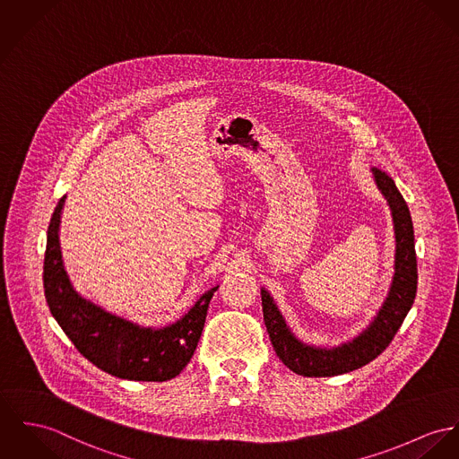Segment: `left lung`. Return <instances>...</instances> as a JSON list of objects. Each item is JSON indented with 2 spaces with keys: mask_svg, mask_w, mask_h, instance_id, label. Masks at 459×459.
Returning <instances> with one entry per match:
<instances>
[{
  "mask_svg": "<svg viewBox=\"0 0 459 459\" xmlns=\"http://www.w3.org/2000/svg\"><path fill=\"white\" fill-rule=\"evenodd\" d=\"M372 175L377 188L388 201L394 229V273L388 295L372 321L351 341L339 346L323 348L306 344L293 335L271 293L265 288L260 290L264 321L274 351L282 363L299 376L332 377L370 363L388 348L414 304L418 262L411 212L394 181L386 173L372 168Z\"/></svg>",
  "mask_w": 459,
  "mask_h": 459,
  "instance_id": "1",
  "label": "left lung"
}]
</instances>
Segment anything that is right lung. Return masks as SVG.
<instances>
[{
    "instance_id": "1",
    "label": "right lung",
    "mask_w": 459,
    "mask_h": 459,
    "mask_svg": "<svg viewBox=\"0 0 459 459\" xmlns=\"http://www.w3.org/2000/svg\"><path fill=\"white\" fill-rule=\"evenodd\" d=\"M66 195L56 206L47 230L43 288L48 309L74 348L108 374L129 381L162 383L186 367L201 339L210 300L218 286L166 326H142L82 297L65 269L59 225Z\"/></svg>"
}]
</instances>
